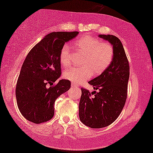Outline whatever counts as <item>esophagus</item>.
<instances>
[{
  "instance_id": "1",
  "label": "esophagus",
  "mask_w": 153,
  "mask_h": 153,
  "mask_svg": "<svg viewBox=\"0 0 153 153\" xmlns=\"http://www.w3.org/2000/svg\"><path fill=\"white\" fill-rule=\"evenodd\" d=\"M71 86L72 87V88H75V87H77L78 85H77V84H76V83H72L71 84Z\"/></svg>"
}]
</instances>
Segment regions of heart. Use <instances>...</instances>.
I'll use <instances>...</instances> for the list:
<instances>
[{"label":"heart","instance_id":"1","mask_svg":"<svg viewBox=\"0 0 153 153\" xmlns=\"http://www.w3.org/2000/svg\"><path fill=\"white\" fill-rule=\"evenodd\" d=\"M78 52L84 55L80 68H71L63 72V76L72 82L80 83L94 75L102 74L111 64L114 57V48L110 43L102 42L97 37L84 36L75 42ZM60 63L64 67L72 64L71 47L63 44L59 53Z\"/></svg>","mask_w":153,"mask_h":153}]
</instances>
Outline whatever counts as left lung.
<instances>
[{
	"label": "left lung",
	"instance_id": "8db88e82",
	"mask_svg": "<svg viewBox=\"0 0 153 153\" xmlns=\"http://www.w3.org/2000/svg\"><path fill=\"white\" fill-rule=\"evenodd\" d=\"M99 37L112 44L114 57L109 66L100 76L88 82L98 91L90 92L81 88L79 118L85 125L92 128L109 126L120 116L127 98L130 71L121 41L112 35H99Z\"/></svg>",
	"mask_w": 153,
	"mask_h": 153
}]
</instances>
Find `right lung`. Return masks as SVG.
I'll return each instance as SVG.
<instances>
[{"label": "right lung", "instance_id": "1", "mask_svg": "<svg viewBox=\"0 0 153 153\" xmlns=\"http://www.w3.org/2000/svg\"><path fill=\"white\" fill-rule=\"evenodd\" d=\"M78 34V31L51 33L28 53L16 88L18 109L27 120L41 124L53 118L55 100L71 86L69 80L54 83L62 74L61 48Z\"/></svg>", "mask_w": 153, "mask_h": 153}]
</instances>
